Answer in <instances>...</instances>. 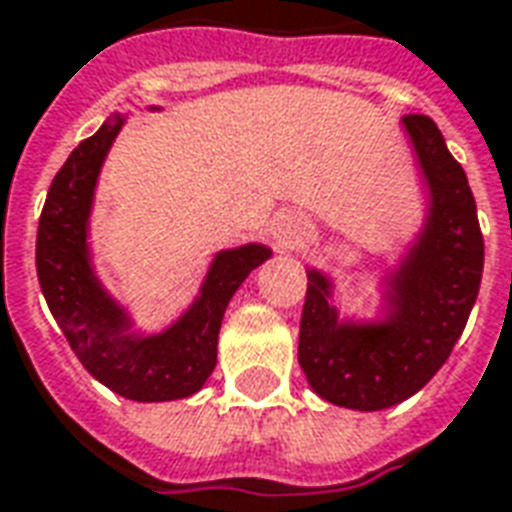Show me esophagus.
Here are the masks:
<instances>
[{"mask_svg":"<svg viewBox=\"0 0 512 512\" xmlns=\"http://www.w3.org/2000/svg\"><path fill=\"white\" fill-rule=\"evenodd\" d=\"M301 236H304V227L298 225V222H293V219H287L285 225L279 227V241H282V246L295 244Z\"/></svg>","mask_w":512,"mask_h":512,"instance_id":"34e87169","label":"esophagus"}]
</instances>
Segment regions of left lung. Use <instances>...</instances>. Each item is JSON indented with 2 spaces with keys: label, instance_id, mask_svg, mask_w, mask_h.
<instances>
[{
  "label": "left lung",
  "instance_id": "obj_1",
  "mask_svg": "<svg viewBox=\"0 0 512 512\" xmlns=\"http://www.w3.org/2000/svg\"><path fill=\"white\" fill-rule=\"evenodd\" d=\"M404 130L429 187V214L388 282V317L342 323L331 279L314 268L306 274L298 363L317 396L347 410H385L418 393L448 361L483 276V233L467 173L429 116H404Z\"/></svg>",
  "mask_w": 512,
  "mask_h": 512
}]
</instances>
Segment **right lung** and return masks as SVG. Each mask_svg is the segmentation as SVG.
Listing matches in <instances>:
<instances>
[{
	"label": "right lung",
	"instance_id": "right-lung-1",
	"mask_svg": "<svg viewBox=\"0 0 512 512\" xmlns=\"http://www.w3.org/2000/svg\"><path fill=\"white\" fill-rule=\"evenodd\" d=\"M121 127L124 116L116 113L78 143L51 181L37 227V279L54 320L94 380L132 401L187 399L217 366L219 325L230 298L271 249L246 244L219 252L195 304L168 331L132 333L127 312L97 282L86 241L97 176Z\"/></svg>",
	"mask_w": 512,
	"mask_h": 512
}]
</instances>
